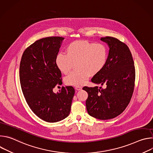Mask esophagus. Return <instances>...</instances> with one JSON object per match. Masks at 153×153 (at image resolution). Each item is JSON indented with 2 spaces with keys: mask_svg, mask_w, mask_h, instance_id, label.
<instances>
[{
  "mask_svg": "<svg viewBox=\"0 0 153 153\" xmlns=\"http://www.w3.org/2000/svg\"><path fill=\"white\" fill-rule=\"evenodd\" d=\"M75 89L76 91H79L80 90H82V87L81 86H77L75 87Z\"/></svg>",
  "mask_w": 153,
  "mask_h": 153,
  "instance_id": "1",
  "label": "esophagus"
}]
</instances>
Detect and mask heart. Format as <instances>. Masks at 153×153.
I'll use <instances>...</instances> for the list:
<instances>
[{
    "label": "heart",
    "instance_id": "1",
    "mask_svg": "<svg viewBox=\"0 0 153 153\" xmlns=\"http://www.w3.org/2000/svg\"><path fill=\"white\" fill-rule=\"evenodd\" d=\"M108 58V50L103 43L88 40L74 41L66 48V54L59 53L56 55L55 63L63 74H67L76 63L77 70L70 73L65 78L68 85L80 86L88 79L90 74L96 75L105 66Z\"/></svg>",
    "mask_w": 153,
    "mask_h": 153
}]
</instances>
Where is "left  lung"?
I'll return each mask as SVG.
<instances>
[{"label":"left lung","instance_id":"8db88e82","mask_svg":"<svg viewBox=\"0 0 153 153\" xmlns=\"http://www.w3.org/2000/svg\"><path fill=\"white\" fill-rule=\"evenodd\" d=\"M100 40L107 43L108 56L105 66L91 82L105 88L85 86L83 90L88 94L86 107L89 115L108 120L120 114L129 103L134 91L135 68L132 54L125 43L108 36Z\"/></svg>","mask_w":153,"mask_h":153}]
</instances>
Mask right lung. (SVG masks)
Masks as SVG:
<instances>
[{
    "label": "right lung",
    "mask_w": 153,
    "mask_h": 153,
    "mask_svg": "<svg viewBox=\"0 0 153 153\" xmlns=\"http://www.w3.org/2000/svg\"><path fill=\"white\" fill-rule=\"evenodd\" d=\"M64 39L48 37L36 41L25 50L20 63V85L28 106L37 117L51 123L69 116L75 93L70 86H63L57 93L53 91L62 83L55 59Z\"/></svg>",
    "instance_id": "obj_1"
}]
</instances>
